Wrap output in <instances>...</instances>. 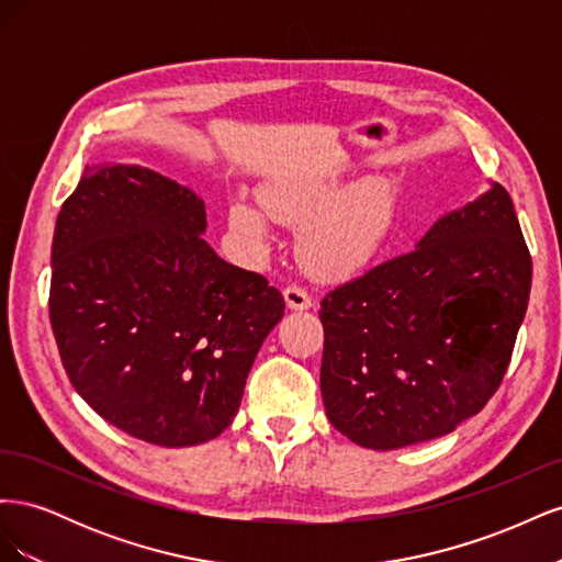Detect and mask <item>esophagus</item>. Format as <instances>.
I'll return each instance as SVG.
<instances>
[{
	"label": "esophagus",
	"instance_id": "1",
	"mask_svg": "<svg viewBox=\"0 0 562 562\" xmlns=\"http://www.w3.org/2000/svg\"><path fill=\"white\" fill-rule=\"evenodd\" d=\"M283 297H285V304L291 310H295V312H302V310H310L312 307V297H310V293L304 291L302 285H288L285 291H283Z\"/></svg>",
	"mask_w": 562,
	"mask_h": 562
}]
</instances>
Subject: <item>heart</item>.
Instances as JSON below:
<instances>
[{"label": "heart", "mask_w": 562, "mask_h": 562, "mask_svg": "<svg viewBox=\"0 0 562 562\" xmlns=\"http://www.w3.org/2000/svg\"><path fill=\"white\" fill-rule=\"evenodd\" d=\"M260 206L271 220L300 227V260L314 277L339 281L378 260L396 223V190L386 178H366L345 190L337 173L267 184ZM229 223L250 239L269 234L260 209L236 199Z\"/></svg>", "instance_id": "obj_1"}]
</instances>
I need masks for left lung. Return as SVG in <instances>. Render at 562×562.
Instances as JSON below:
<instances>
[{"instance_id":"1","label":"left lung","mask_w":562,"mask_h":562,"mask_svg":"<svg viewBox=\"0 0 562 562\" xmlns=\"http://www.w3.org/2000/svg\"><path fill=\"white\" fill-rule=\"evenodd\" d=\"M532 258L502 184L452 211L415 250L321 300V396L361 448L446 436L481 413L512 361Z\"/></svg>"}]
</instances>
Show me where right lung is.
Here are the masks:
<instances>
[{"instance_id":"1","label":"right lung","mask_w":562,"mask_h":562,"mask_svg":"<svg viewBox=\"0 0 562 562\" xmlns=\"http://www.w3.org/2000/svg\"><path fill=\"white\" fill-rule=\"evenodd\" d=\"M203 201L143 166H87L50 248L48 316L77 394L112 427L199 446L239 413L285 302L203 241Z\"/></svg>"}]
</instances>
